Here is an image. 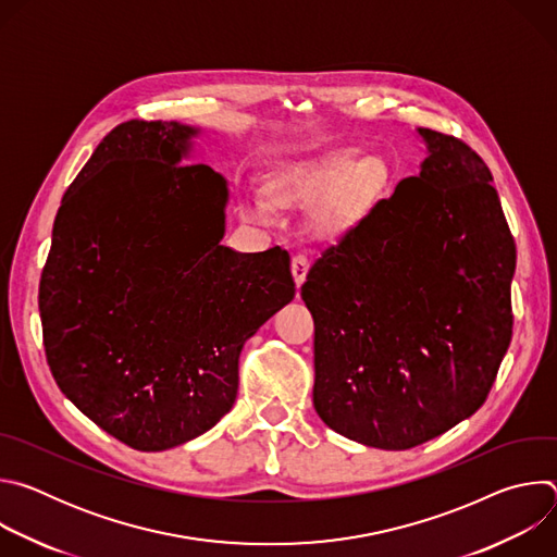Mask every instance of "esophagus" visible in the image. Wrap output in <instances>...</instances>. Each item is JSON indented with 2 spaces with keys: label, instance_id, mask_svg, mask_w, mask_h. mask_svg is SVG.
<instances>
[{
  "label": "esophagus",
  "instance_id": "esophagus-1",
  "mask_svg": "<svg viewBox=\"0 0 557 557\" xmlns=\"http://www.w3.org/2000/svg\"><path fill=\"white\" fill-rule=\"evenodd\" d=\"M308 267H310V262H308V258H306L304 253L293 256V260H290V271H293V277H295V284H297V286L304 284L306 273H308Z\"/></svg>",
  "mask_w": 557,
  "mask_h": 557
}]
</instances>
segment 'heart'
<instances>
[{
	"label": "heart",
	"mask_w": 557,
	"mask_h": 557,
	"mask_svg": "<svg viewBox=\"0 0 557 557\" xmlns=\"http://www.w3.org/2000/svg\"><path fill=\"white\" fill-rule=\"evenodd\" d=\"M355 149H337L312 163L290 168L271 183V198L277 205H308L326 193L310 213L314 231L322 235L346 231L372 209L387 178L381 158L363 156L355 161ZM247 215L267 220L271 207L253 202Z\"/></svg>",
	"instance_id": "heart-1"
}]
</instances>
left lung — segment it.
<instances>
[{
  "instance_id": "8db88e82",
  "label": "left lung",
  "mask_w": 557,
  "mask_h": 557,
  "mask_svg": "<svg viewBox=\"0 0 557 557\" xmlns=\"http://www.w3.org/2000/svg\"><path fill=\"white\" fill-rule=\"evenodd\" d=\"M401 181L310 267L312 404L337 434L410 449L479 410L511 342L516 245L492 172L467 143L419 127Z\"/></svg>"
}]
</instances>
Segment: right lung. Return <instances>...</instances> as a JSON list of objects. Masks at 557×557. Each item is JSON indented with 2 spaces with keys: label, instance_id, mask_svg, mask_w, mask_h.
Returning <instances> with one entry per match:
<instances>
[{
  "label": "right lung",
  "instance_id": "obj_1",
  "mask_svg": "<svg viewBox=\"0 0 557 557\" xmlns=\"http://www.w3.org/2000/svg\"><path fill=\"white\" fill-rule=\"evenodd\" d=\"M196 134L116 125L63 194L39 284L59 389L140 451L211 430L235 401L245 342L295 297L288 251L220 245L226 181L181 163Z\"/></svg>",
  "mask_w": 557,
  "mask_h": 557
}]
</instances>
